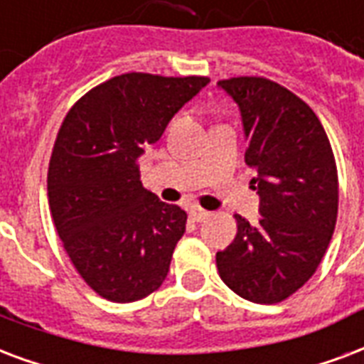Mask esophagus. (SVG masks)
<instances>
[{
    "mask_svg": "<svg viewBox=\"0 0 364 364\" xmlns=\"http://www.w3.org/2000/svg\"><path fill=\"white\" fill-rule=\"evenodd\" d=\"M188 215L194 219V221H204V219L210 218V212H206V210H202L200 206H193L191 210H188Z\"/></svg>",
    "mask_w": 364,
    "mask_h": 364,
    "instance_id": "1",
    "label": "esophagus"
}]
</instances>
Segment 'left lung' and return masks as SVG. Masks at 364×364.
I'll return each mask as SVG.
<instances>
[{"instance_id":"obj_1","label":"left lung","mask_w":364,"mask_h":364,"mask_svg":"<svg viewBox=\"0 0 364 364\" xmlns=\"http://www.w3.org/2000/svg\"><path fill=\"white\" fill-rule=\"evenodd\" d=\"M242 116L257 171V223L240 215L237 237L215 254L221 281L240 298L279 304L317 271L338 218V170L323 124L307 102L267 77L218 82Z\"/></svg>"}]
</instances>
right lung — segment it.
Masks as SVG:
<instances>
[{"mask_svg":"<svg viewBox=\"0 0 364 364\" xmlns=\"http://www.w3.org/2000/svg\"><path fill=\"white\" fill-rule=\"evenodd\" d=\"M208 82L122 74L87 91L60 126L49 208L70 262L105 299L137 301L168 277L187 213L143 187L137 158Z\"/></svg>","mask_w":364,"mask_h":364,"instance_id":"obj_1","label":"right lung"}]
</instances>
